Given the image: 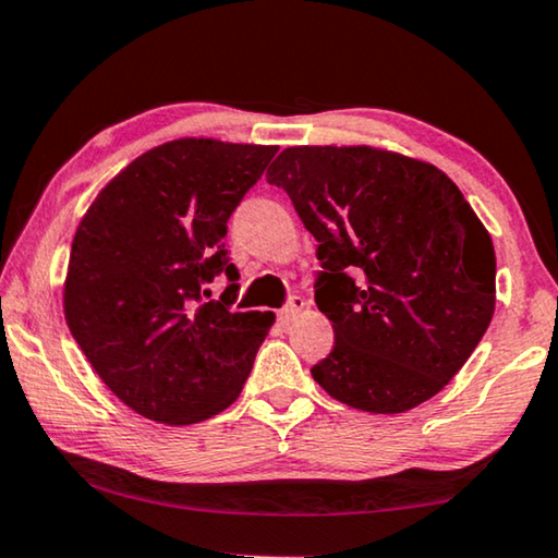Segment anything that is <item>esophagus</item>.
I'll return each instance as SVG.
<instances>
[{
  "label": "esophagus",
  "instance_id": "obj_1",
  "mask_svg": "<svg viewBox=\"0 0 558 558\" xmlns=\"http://www.w3.org/2000/svg\"><path fill=\"white\" fill-rule=\"evenodd\" d=\"M305 305H307V303H305L303 298H300V295H293V298L288 300V305L282 307V311L278 313V320H280V323H290V320H293V317H295L300 311H303Z\"/></svg>",
  "mask_w": 558,
  "mask_h": 558
}]
</instances>
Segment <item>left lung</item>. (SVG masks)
Instances as JSON below:
<instances>
[{
  "instance_id": "8db88e82",
  "label": "left lung",
  "mask_w": 558,
  "mask_h": 558,
  "mask_svg": "<svg viewBox=\"0 0 558 558\" xmlns=\"http://www.w3.org/2000/svg\"><path fill=\"white\" fill-rule=\"evenodd\" d=\"M317 241L315 303L335 348L313 365L355 410L427 402L484 338L497 300L492 238L439 168L369 146H293L268 171Z\"/></svg>"
}]
</instances>
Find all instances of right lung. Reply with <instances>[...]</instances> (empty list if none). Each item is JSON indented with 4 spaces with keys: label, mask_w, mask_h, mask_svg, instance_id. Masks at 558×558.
Segmentation results:
<instances>
[{
    "label": "right lung",
    "mask_w": 558,
    "mask_h": 558,
    "mask_svg": "<svg viewBox=\"0 0 558 558\" xmlns=\"http://www.w3.org/2000/svg\"><path fill=\"white\" fill-rule=\"evenodd\" d=\"M276 146L181 138L129 163L76 228L64 315L104 385L131 410L193 424L241 395L272 313H235L228 218ZM226 275L218 301L207 286Z\"/></svg>",
    "instance_id": "add662e5"
}]
</instances>
